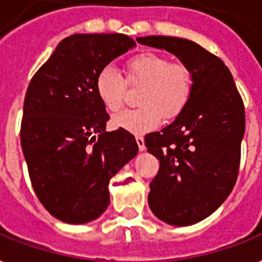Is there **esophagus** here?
<instances>
[{
	"instance_id": "34e87169",
	"label": "esophagus",
	"mask_w": 262,
	"mask_h": 262,
	"mask_svg": "<svg viewBox=\"0 0 262 262\" xmlns=\"http://www.w3.org/2000/svg\"><path fill=\"white\" fill-rule=\"evenodd\" d=\"M136 141H137V145H139L140 151H145V143H144V139L141 136H137L136 137Z\"/></svg>"
}]
</instances>
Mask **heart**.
Listing matches in <instances>:
<instances>
[{"label":"heart","instance_id":"b5f03b06","mask_svg":"<svg viewBox=\"0 0 262 262\" xmlns=\"http://www.w3.org/2000/svg\"><path fill=\"white\" fill-rule=\"evenodd\" d=\"M126 81L114 68L106 67L95 79V92L107 111L117 113L126 99L127 87H141L137 96L140 107L126 110L113 118L118 129L144 135L164 121L178 117L193 92V73L182 62L158 53H143L126 63Z\"/></svg>","mask_w":262,"mask_h":262}]
</instances>
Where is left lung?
I'll return each mask as SVG.
<instances>
[{
  "instance_id": "obj_1",
  "label": "left lung",
  "mask_w": 262,
  "mask_h": 262,
  "mask_svg": "<svg viewBox=\"0 0 262 262\" xmlns=\"http://www.w3.org/2000/svg\"><path fill=\"white\" fill-rule=\"evenodd\" d=\"M137 42L171 53L193 73L185 110L145 136V145L160 163L148 194L154 215L171 226L199 223L224 203L236 182L244 102L223 61L197 43L156 35Z\"/></svg>"
}]
</instances>
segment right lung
<instances>
[{"mask_svg":"<svg viewBox=\"0 0 262 262\" xmlns=\"http://www.w3.org/2000/svg\"><path fill=\"white\" fill-rule=\"evenodd\" d=\"M135 46L123 34L71 35L28 85L23 154L39 201L65 223L98 219L110 204V179L139 152L129 132H106L110 117L95 92L99 72Z\"/></svg>","mask_w":262,"mask_h":262,"instance_id":"1","label":"right lung"}]
</instances>
